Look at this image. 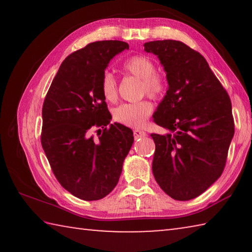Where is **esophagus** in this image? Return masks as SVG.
I'll return each mask as SVG.
<instances>
[{
	"label": "esophagus",
	"instance_id": "34e87169",
	"mask_svg": "<svg viewBox=\"0 0 252 252\" xmlns=\"http://www.w3.org/2000/svg\"><path fill=\"white\" fill-rule=\"evenodd\" d=\"M133 135H134L135 139H139V138H144V136L147 135V133L142 130L135 129V130H133Z\"/></svg>",
	"mask_w": 252,
	"mask_h": 252
}]
</instances>
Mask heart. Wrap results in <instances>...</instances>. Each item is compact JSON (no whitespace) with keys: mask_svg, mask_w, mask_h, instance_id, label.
Masks as SVG:
<instances>
[{"mask_svg":"<svg viewBox=\"0 0 252 252\" xmlns=\"http://www.w3.org/2000/svg\"><path fill=\"white\" fill-rule=\"evenodd\" d=\"M122 70L141 80L140 92L153 99H161L168 91V80L163 74L156 72L155 62L146 55H133L126 59L122 64ZM101 93L109 102L117 100V80L110 72H104L100 81ZM153 104L144 99L131 103H122L113 110V120L127 126L139 127L146 123L147 119L151 116Z\"/></svg>","mask_w":252,"mask_h":252,"instance_id":"b5f03b06","label":"heart"}]
</instances>
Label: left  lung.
I'll list each match as a JSON object with an SVG mask.
<instances>
[{
  "label": "left lung",
  "mask_w": 252,
  "mask_h": 252,
  "mask_svg": "<svg viewBox=\"0 0 252 252\" xmlns=\"http://www.w3.org/2000/svg\"><path fill=\"white\" fill-rule=\"evenodd\" d=\"M167 72L169 89L153 121L169 132L151 133L152 172L162 190L187 201L222 174L234 134L229 94L198 51L180 41L144 43Z\"/></svg>",
  "instance_id": "8db88e82"
}]
</instances>
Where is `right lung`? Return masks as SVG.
I'll use <instances>...</instances> for the list:
<instances>
[{"label":"right lung","instance_id":"add662e5","mask_svg":"<svg viewBox=\"0 0 252 252\" xmlns=\"http://www.w3.org/2000/svg\"><path fill=\"white\" fill-rule=\"evenodd\" d=\"M129 49L122 41H96L71 53L51 83L42 108L41 143L57 180L74 197L94 201L118 185L133 132L109 125L111 113L100 89L114 55ZM102 127L94 139L91 129Z\"/></svg>","mask_w":252,"mask_h":252}]
</instances>
